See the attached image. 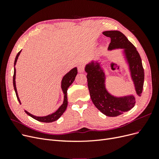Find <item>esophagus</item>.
<instances>
[{"instance_id": "1", "label": "esophagus", "mask_w": 159, "mask_h": 159, "mask_svg": "<svg viewBox=\"0 0 159 159\" xmlns=\"http://www.w3.org/2000/svg\"><path fill=\"white\" fill-rule=\"evenodd\" d=\"M78 71L80 72V73H82V72H84V65L81 64H80L78 66Z\"/></svg>"}]
</instances>
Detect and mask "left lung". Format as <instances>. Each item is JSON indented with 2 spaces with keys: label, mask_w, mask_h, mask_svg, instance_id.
Segmentation results:
<instances>
[{
  "label": "left lung",
  "mask_w": 159,
  "mask_h": 159,
  "mask_svg": "<svg viewBox=\"0 0 159 159\" xmlns=\"http://www.w3.org/2000/svg\"><path fill=\"white\" fill-rule=\"evenodd\" d=\"M103 34L111 38L108 51L121 50V55L134 85L135 95L140 97L145 74L142 60L136 48L119 31H104ZM103 58L91 60L85 66L90 97L95 106L103 114L108 117H117L131 110L135 105L136 98L133 94L115 95L110 92L106 86V63L103 62Z\"/></svg>",
  "instance_id": "obj_1"
}]
</instances>
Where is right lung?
Masks as SVG:
<instances>
[{
  "label": "right lung",
  "instance_id": "add662e5",
  "mask_svg": "<svg viewBox=\"0 0 159 159\" xmlns=\"http://www.w3.org/2000/svg\"><path fill=\"white\" fill-rule=\"evenodd\" d=\"M21 51L22 50H20L18 53V54L16 56L15 60H14V75H13L14 89V91H15L16 98L18 100L19 103H20V104H21V102H20V99H19L16 87L15 66L16 64V61L18 58V56L20 54ZM77 74H78V68H77V67H75V68H72L70 71H69L68 72V73L65 74L63 78H62L61 81V89L62 92H63V94H64L63 103H62V104L59 107V108L57 109L56 111H55L54 112H53L52 113H50L48 115H46V116H36V115H34L30 113L29 112H28L26 110H25V113L28 115H29V116L32 117L33 119L37 120V121H38L43 122V123H51V122H54V121H56V120L58 119L61 116L62 114L65 112V111L67 108V106H68V95H67V91H68V89L69 88L70 86L74 81L75 76L77 75Z\"/></svg>",
  "mask_w": 159,
  "mask_h": 159
}]
</instances>
